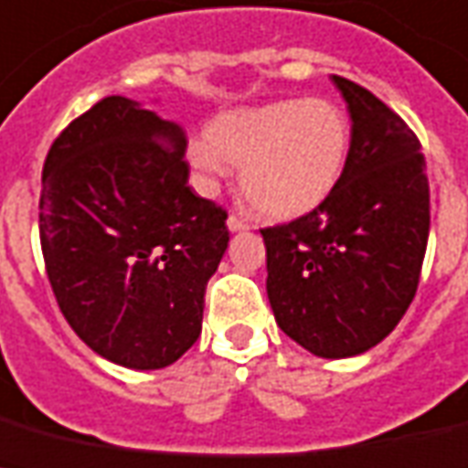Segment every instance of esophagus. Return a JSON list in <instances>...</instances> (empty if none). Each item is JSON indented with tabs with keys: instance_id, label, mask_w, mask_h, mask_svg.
<instances>
[{
	"instance_id": "1",
	"label": "esophagus",
	"mask_w": 468,
	"mask_h": 468,
	"mask_svg": "<svg viewBox=\"0 0 468 468\" xmlns=\"http://www.w3.org/2000/svg\"><path fill=\"white\" fill-rule=\"evenodd\" d=\"M227 227H229V231H246L249 229V222H244V219L237 215H229V219H227Z\"/></svg>"
}]
</instances>
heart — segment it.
Wrapping results in <instances>:
<instances>
[{"mask_svg":"<svg viewBox=\"0 0 468 468\" xmlns=\"http://www.w3.org/2000/svg\"><path fill=\"white\" fill-rule=\"evenodd\" d=\"M347 147V115L334 101L282 99L215 115L205 137L188 142L186 156L205 186L234 164L253 210L294 219L334 193Z\"/></svg>","mask_w":468,"mask_h":468,"instance_id":"obj_1","label":"heart"}]
</instances>
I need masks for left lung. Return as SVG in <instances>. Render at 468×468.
I'll return each mask as SVG.
<instances>
[{
    "mask_svg": "<svg viewBox=\"0 0 468 468\" xmlns=\"http://www.w3.org/2000/svg\"><path fill=\"white\" fill-rule=\"evenodd\" d=\"M331 80L353 121L338 186L316 210L261 234L278 326L340 360L382 343L416 297L430 188L413 130L365 86Z\"/></svg>",
    "mask_w": 468,
    "mask_h": 468,
    "instance_id": "8db88e82",
    "label": "left lung"
}]
</instances>
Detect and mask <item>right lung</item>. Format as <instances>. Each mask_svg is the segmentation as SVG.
Here are the masks:
<instances>
[{
  "label": "right lung",
  "instance_id": "add662e5",
  "mask_svg": "<svg viewBox=\"0 0 468 468\" xmlns=\"http://www.w3.org/2000/svg\"><path fill=\"white\" fill-rule=\"evenodd\" d=\"M186 133L108 96L52 142L40 246L59 312L101 357L169 367L200 335L227 212L188 186Z\"/></svg>",
  "mask_w": 468,
  "mask_h": 468
}]
</instances>
